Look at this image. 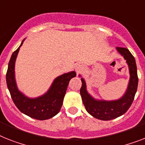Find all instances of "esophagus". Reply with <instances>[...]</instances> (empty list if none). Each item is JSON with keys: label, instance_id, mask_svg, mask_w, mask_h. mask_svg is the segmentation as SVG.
Listing matches in <instances>:
<instances>
[{"label": "esophagus", "instance_id": "34e87169", "mask_svg": "<svg viewBox=\"0 0 145 145\" xmlns=\"http://www.w3.org/2000/svg\"><path fill=\"white\" fill-rule=\"evenodd\" d=\"M82 70H83V67H82V65L78 64V65L75 67V71H76L77 74L80 73Z\"/></svg>", "mask_w": 145, "mask_h": 145}]
</instances>
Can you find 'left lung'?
Segmentation results:
<instances>
[{"label": "left lung", "instance_id": "1", "mask_svg": "<svg viewBox=\"0 0 145 145\" xmlns=\"http://www.w3.org/2000/svg\"><path fill=\"white\" fill-rule=\"evenodd\" d=\"M116 50L126 60L130 72V81L127 89L122 97L114 101L95 99L87 92L84 79L82 78H81L82 86L80 89V93L86 110L94 118L100 120H112L124 114L132 105L137 91L138 78L136 60L128 49L116 47ZM79 76L81 75H79Z\"/></svg>", "mask_w": 145, "mask_h": 145}]
</instances>
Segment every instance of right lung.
I'll return each mask as SVG.
<instances>
[{
  "mask_svg": "<svg viewBox=\"0 0 145 145\" xmlns=\"http://www.w3.org/2000/svg\"><path fill=\"white\" fill-rule=\"evenodd\" d=\"M24 40V39L9 60L6 75L7 87L13 102L21 113L38 120L49 119L59 113L69 82L71 78L75 77L76 73L72 71L57 77L44 95L33 99L26 96L18 89L15 77V60Z\"/></svg>",
  "mask_w": 145,
  "mask_h": 145,
  "instance_id": "right-lung-1",
  "label": "right lung"
}]
</instances>
